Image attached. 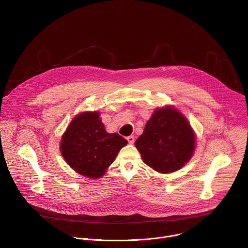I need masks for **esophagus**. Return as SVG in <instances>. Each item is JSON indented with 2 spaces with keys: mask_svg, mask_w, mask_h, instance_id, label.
<instances>
[{
  "mask_svg": "<svg viewBox=\"0 0 248 248\" xmlns=\"http://www.w3.org/2000/svg\"><path fill=\"white\" fill-rule=\"evenodd\" d=\"M126 140L128 141L129 144H133V143H134V136H133V135L127 136V137H126Z\"/></svg>",
  "mask_w": 248,
  "mask_h": 248,
  "instance_id": "obj_1",
  "label": "esophagus"
}]
</instances>
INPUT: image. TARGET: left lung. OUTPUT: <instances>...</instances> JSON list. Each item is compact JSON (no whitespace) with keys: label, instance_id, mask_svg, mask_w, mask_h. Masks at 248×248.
I'll use <instances>...</instances> for the list:
<instances>
[{"label":"left lung","instance_id":"1","mask_svg":"<svg viewBox=\"0 0 248 248\" xmlns=\"http://www.w3.org/2000/svg\"><path fill=\"white\" fill-rule=\"evenodd\" d=\"M135 146L147 166L160 173H170L190 160L196 139L188 120L167 106L155 110Z\"/></svg>","mask_w":248,"mask_h":248}]
</instances>
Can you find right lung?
<instances>
[{"mask_svg": "<svg viewBox=\"0 0 248 248\" xmlns=\"http://www.w3.org/2000/svg\"><path fill=\"white\" fill-rule=\"evenodd\" d=\"M98 112H85L75 117L61 143V154L78 173L97 179L115 160L127 141L118 133H108Z\"/></svg>", "mask_w": 248, "mask_h": 248, "instance_id": "add662e5", "label": "right lung"}]
</instances>
